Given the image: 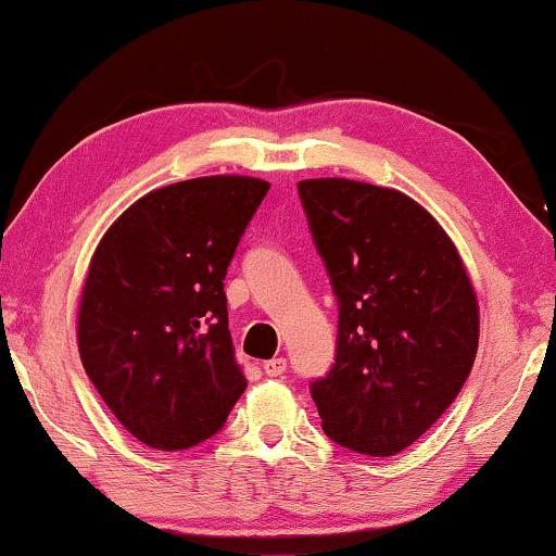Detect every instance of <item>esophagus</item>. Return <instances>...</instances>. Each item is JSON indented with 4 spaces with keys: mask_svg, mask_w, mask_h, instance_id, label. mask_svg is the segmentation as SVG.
<instances>
[{
    "mask_svg": "<svg viewBox=\"0 0 556 556\" xmlns=\"http://www.w3.org/2000/svg\"><path fill=\"white\" fill-rule=\"evenodd\" d=\"M286 367H288V362L283 359V356H276V359H268V362H263V371L268 377H280L286 371Z\"/></svg>",
    "mask_w": 556,
    "mask_h": 556,
    "instance_id": "obj_1",
    "label": "esophagus"
}]
</instances>
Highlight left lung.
<instances>
[{"mask_svg": "<svg viewBox=\"0 0 556 556\" xmlns=\"http://www.w3.org/2000/svg\"><path fill=\"white\" fill-rule=\"evenodd\" d=\"M311 238L339 301L337 356L311 382L321 428L362 455H397L466 384L478 303L458 250L397 189L299 181Z\"/></svg>", "mask_w": 556, "mask_h": 556, "instance_id": "8db88e82", "label": "left lung"}]
</instances>
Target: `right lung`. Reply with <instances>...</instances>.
Returning <instances> with one entry per match:
<instances>
[{
  "label": "right lung",
  "mask_w": 556,
  "mask_h": 556,
  "mask_svg": "<svg viewBox=\"0 0 556 556\" xmlns=\"http://www.w3.org/2000/svg\"><path fill=\"white\" fill-rule=\"evenodd\" d=\"M270 185L200 177L154 189L103 235L78 314L80 359L116 420L159 451L210 440L245 392L227 265Z\"/></svg>",
  "instance_id": "right-lung-1"
}]
</instances>
